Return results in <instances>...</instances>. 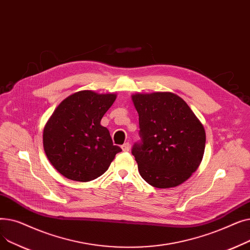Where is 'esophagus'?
<instances>
[{"instance_id": "obj_1", "label": "esophagus", "mask_w": 250, "mask_h": 250, "mask_svg": "<svg viewBox=\"0 0 250 250\" xmlns=\"http://www.w3.org/2000/svg\"><path fill=\"white\" fill-rule=\"evenodd\" d=\"M122 149H123V151H124V152H128V151H129V149H130L129 144H128V143H125L124 145L122 146Z\"/></svg>"}]
</instances>
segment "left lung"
Instances as JSON below:
<instances>
[{
    "mask_svg": "<svg viewBox=\"0 0 250 250\" xmlns=\"http://www.w3.org/2000/svg\"><path fill=\"white\" fill-rule=\"evenodd\" d=\"M141 141L132 148L143 179L157 188H174L199 168L205 128L187 102L171 92L132 96Z\"/></svg>",
    "mask_w": 250,
    "mask_h": 250,
    "instance_id": "1",
    "label": "left lung"
}]
</instances>
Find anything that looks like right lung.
<instances>
[{
    "label": "right lung",
    "instance_id": "obj_1",
    "mask_svg": "<svg viewBox=\"0 0 250 250\" xmlns=\"http://www.w3.org/2000/svg\"><path fill=\"white\" fill-rule=\"evenodd\" d=\"M116 98L84 90L62 100L43 129V148L58 171L71 180L102 175L122 149L114 146L101 118Z\"/></svg>",
    "mask_w": 250,
    "mask_h": 250
}]
</instances>
